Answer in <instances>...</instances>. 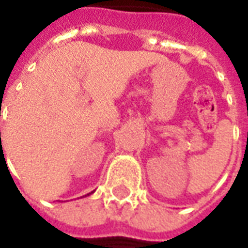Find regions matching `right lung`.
Here are the masks:
<instances>
[{
    "label": "right lung",
    "instance_id": "obj_1",
    "mask_svg": "<svg viewBox=\"0 0 248 248\" xmlns=\"http://www.w3.org/2000/svg\"><path fill=\"white\" fill-rule=\"evenodd\" d=\"M0 134H1V133H0ZM93 192H94V191H92V192H89V194H87V195H83V197H89V195H90V194H93Z\"/></svg>",
    "mask_w": 248,
    "mask_h": 248
}]
</instances>
